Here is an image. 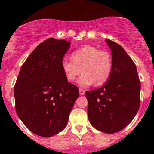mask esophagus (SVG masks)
<instances>
[{"label": "esophagus", "mask_w": 154, "mask_h": 154, "mask_svg": "<svg viewBox=\"0 0 154 154\" xmlns=\"http://www.w3.org/2000/svg\"><path fill=\"white\" fill-rule=\"evenodd\" d=\"M85 90H83V89H82V88H80V89H79V92H80V95H83V94H85Z\"/></svg>", "instance_id": "obj_1"}]
</instances>
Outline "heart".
<instances>
[{
  "instance_id": "b5f03b06",
  "label": "heart",
  "mask_w": 154,
  "mask_h": 154,
  "mask_svg": "<svg viewBox=\"0 0 154 154\" xmlns=\"http://www.w3.org/2000/svg\"><path fill=\"white\" fill-rule=\"evenodd\" d=\"M71 60H64L61 67L65 76L69 81H74L77 76V83L82 87H87L95 82L97 86L104 83L112 72V60L109 53L100 51L93 46H84L74 51Z\"/></svg>"
}]
</instances>
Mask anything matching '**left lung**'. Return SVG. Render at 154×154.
<instances>
[{
  "instance_id": "obj_1",
  "label": "left lung",
  "mask_w": 154,
  "mask_h": 154,
  "mask_svg": "<svg viewBox=\"0 0 154 154\" xmlns=\"http://www.w3.org/2000/svg\"><path fill=\"white\" fill-rule=\"evenodd\" d=\"M111 50L112 72L101 88L86 91L88 117L97 130L115 133L125 128L140 105L141 83L135 63L123 48L105 39Z\"/></svg>"
}]
</instances>
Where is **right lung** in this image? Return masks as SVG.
<instances>
[{
	"label": "right lung",
	"mask_w": 154,
	"mask_h": 154,
	"mask_svg": "<svg viewBox=\"0 0 154 154\" xmlns=\"http://www.w3.org/2000/svg\"><path fill=\"white\" fill-rule=\"evenodd\" d=\"M71 42L48 38L31 53L20 70L14 88L18 118L34 134L51 137L67 126L79 97L61 67Z\"/></svg>",
	"instance_id": "right-lung-1"
}]
</instances>
